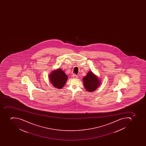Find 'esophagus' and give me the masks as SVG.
Returning a JSON list of instances; mask_svg holds the SVG:
<instances>
[{"mask_svg":"<svg viewBox=\"0 0 146 146\" xmlns=\"http://www.w3.org/2000/svg\"><path fill=\"white\" fill-rule=\"evenodd\" d=\"M72 77H73L74 78H78V76L76 75H73Z\"/></svg>","mask_w":146,"mask_h":146,"instance_id":"esophagus-1","label":"esophagus"}]
</instances>
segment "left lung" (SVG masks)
<instances>
[{
	"label": "left lung",
	"instance_id": "8db88e82",
	"mask_svg": "<svg viewBox=\"0 0 146 146\" xmlns=\"http://www.w3.org/2000/svg\"><path fill=\"white\" fill-rule=\"evenodd\" d=\"M83 83L86 90L88 92H93L99 87L101 84V80L98 76L92 71L88 72L87 74L83 77Z\"/></svg>",
	"mask_w": 146,
	"mask_h": 146
}]
</instances>
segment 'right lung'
<instances>
[{"mask_svg":"<svg viewBox=\"0 0 146 146\" xmlns=\"http://www.w3.org/2000/svg\"><path fill=\"white\" fill-rule=\"evenodd\" d=\"M68 79V76L61 68L53 70L49 75L50 83L58 89H62L64 86Z\"/></svg>","mask_w":146,"mask_h":146,"instance_id":"obj_1","label":"right lung"}]
</instances>
